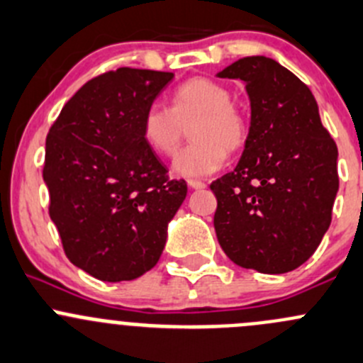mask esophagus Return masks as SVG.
Returning a JSON list of instances; mask_svg holds the SVG:
<instances>
[{
  "instance_id": "esophagus-1",
  "label": "esophagus",
  "mask_w": 363,
  "mask_h": 363,
  "mask_svg": "<svg viewBox=\"0 0 363 363\" xmlns=\"http://www.w3.org/2000/svg\"><path fill=\"white\" fill-rule=\"evenodd\" d=\"M186 183H189L190 189H194V190H199V189H204V186H206V183H203L199 180H189Z\"/></svg>"
}]
</instances>
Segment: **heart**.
<instances>
[{
  "label": "heart",
  "mask_w": 363,
  "mask_h": 363,
  "mask_svg": "<svg viewBox=\"0 0 363 363\" xmlns=\"http://www.w3.org/2000/svg\"><path fill=\"white\" fill-rule=\"evenodd\" d=\"M169 102V109L157 102L146 107L141 132L153 152L171 157L180 148L186 128L192 127V143L173 164L180 177L201 178L215 173L224 166L228 150L236 152L245 143V118L220 82L206 77L189 79L171 93Z\"/></svg>",
  "instance_id": "heart-1"
}]
</instances>
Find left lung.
Returning a JSON list of instances; mask_svg holds the SVG:
<instances>
[{
    "label": "left lung",
    "mask_w": 363,
    "mask_h": 363,
    "mask_svg": "<svg viewBox=\"0 0 363 363\" xmlns=\"http://www.w3.org/2000/svg\"><path fill=\"white\" fill-rule=\"evenodd\" d=\"M217 75L242 79L250 99L240 162L210 185L217 240L238 267L286 274L314 254L330 228L337 145L307 84L275 60L247 56Z\"/></svg>",
    "instance_id": "left-lung-1"
}]
</instances>
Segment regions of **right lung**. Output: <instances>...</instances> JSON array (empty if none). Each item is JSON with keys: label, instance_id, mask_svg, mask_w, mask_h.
Masks as SVG:
<instances>
[{"label": "right lung", "instance_id": "add662e5", "mask_svg": "<svg viewBox=\"0 0 363 363\" xmlns=\"http://www.w3.org/2000/svg\"><path fill=\"white\" fill-rule=\"evenodd\" d=\"M174 75L118 68L86 82L45 139L49 215L65 254L104 282L134 281L160 259L186 183L141 132L143 113Z\"/></svg>", "mask_w": 363, "mask_h": 363}]
</instances>
